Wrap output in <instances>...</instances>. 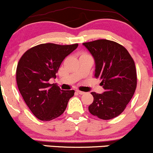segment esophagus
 <instances>
[{"label": "esophagus", "mask_w": 153, "mask_h": 153, "mask_svg": "<svg viewBox=\"0 0 153 153\" xmlns=\"http://www.w3.org/2000/svg\"><path fill=\"white\" fill-rule=\"evenodd\" d=\"M76 93H78V94H79V95H83V94H85V92L80 91V90H76Z\"/></svg>", "instance_id": "34e87169"}]
</instances>
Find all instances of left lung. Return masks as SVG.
I'll return each mask as SVG.
<instances>
[{"label":"left lung","mask_w":153,"mask_h":153,"mask_svg":"<svg viewBox=\"0 0 153 153\" xmlns=\"http://www.w3.org/2000/svg\"><path fill=\"white\" fill-rule=\"evenodd\" d=\"M96 62L95 77L102 80V94L92 92L93 102L88 109L90 114L102 120L120 115L134 94L137 75L134 59L123 45L107 39L85 42Z\"/></svg>","instance_id":"obj_1"}]
</instances>
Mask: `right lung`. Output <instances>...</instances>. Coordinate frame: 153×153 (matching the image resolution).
<instances>
[{"mask_svg":"<svg viewBox=\"0 0 153 153\" xmlns=\"http://www.w3.org/2000/svg\"><path fill=\"white\" fill-rule=\"evenodd\" d=\"M78 44L70 45L47 43L35 46L18 62L16 79L25 102L36 117L50 121L61 115L74 90H62L49 80L56 73L65 57Z\"/></svg>","mask_w":153,"mask_h":153,"instance_id":"right-lung-1","label":"right lung"}]
</instances>
